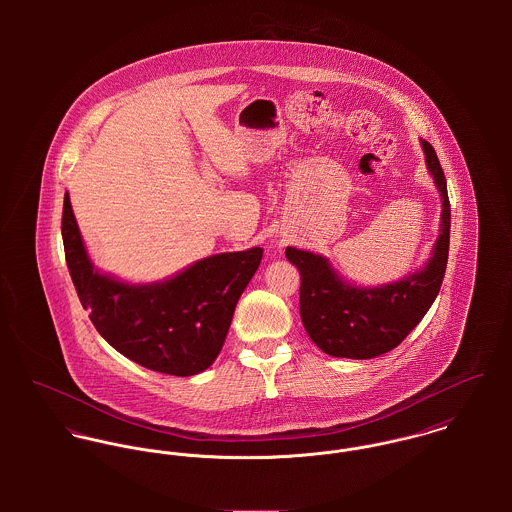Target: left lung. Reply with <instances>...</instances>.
Masks as SVG:
<instances>
[{
    "instance_id": "obj_1",
    "label": "left lung",
    "mask_w": 512,
    "mask_h": 512,
    "mask_svg": "<svg viewBox=\"0 0 512 512\" xmlns=\"http://www.w3.org/2000/svg\"><path fill=\"white\" fill-rule=\"evenodd\" d=\"M428 171L441 197V224L432 256L418 272L376 288L347 284L325 256L286 248L301 274L299 315L311 341L341 359H374L398 347L438 297L449 252L451 211L438 153L420 140Z\"/></svg>"
}]
</instances>
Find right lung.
I'll return each mask as SVG.
<instances>
[{
	"mask_svg": "<svg viewBox=\"0 0 512 512\" xmlns=\"http://www.w3.org/2000/svg\"><path fill=\"white\" fill-rule=\"evenodd\" d=\"M61 230L74 288L96 331L130 361L173 376H193L215 363L264 252L256 246L215 254L165 282L126 284L94 270L69 193Z\"/></svg>",
	"mask_w": 512,
	"mask_h": 512,
	"instance_id": "1",
	"label": "right lung"
}]
</instances>
